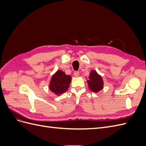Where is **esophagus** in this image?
<instances>
[{
  "label": "esophagus",
  "mask_w": 146,
  "mask_h": 146,
  "mask_svg": "<svg viewBox=\"0 0 146 146\" xmlns=\"http://www.w3.org/2000/svg\"><path fill=\"white\" fill-rule=\"evenodd\" d=\"M74 75L75 77H77L79 76V72H78V71H75V72H74Z\"/></svg>",
  "instance_id": "1"
}]
</instances>
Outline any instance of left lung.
Wrapping results in <instances>:
<instances>
[{
  "mask_svg": "<svg viewBox=\"0 0 146 146\" xmlns=\"http://www.w3.org/2000/svg\"><path fill=\"white\" fill-rule=\"evenodd\" d=\"M90 89L94 92H98L102 90L104 82L102 77L95 70H92L89 76V80L87 81Z\"/></svg>",
  "mask_w": 146,
  "mask_h": 146,
  "instance_id": "obj_1",
  "label": "left lung"
}]
</instances>
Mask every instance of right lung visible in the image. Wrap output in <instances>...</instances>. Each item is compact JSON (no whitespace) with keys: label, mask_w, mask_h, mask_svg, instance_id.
<instances>
[{"label":"right lung","mask_w":146,"mask_h":146,"mask_svg":"<svg viewBox=\"0 0 146 146\" xmlns=\"http://www.w3.org/2000/svg\"><path fill=\"white\" fill-rule=\"evenodd\" d=\"M71 82V77L62 71L57 70L51 78L49 89L56 95H60L67 91Z\"/></svg>","instance_id":"right-lung-1"}]
</instances>
